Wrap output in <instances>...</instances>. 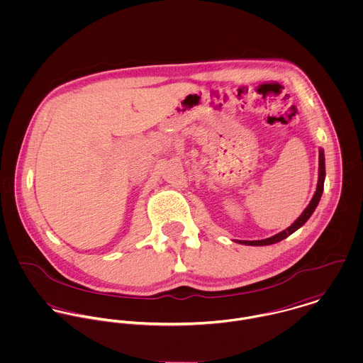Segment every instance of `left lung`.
<instances>
[{
	"label": "left lung",
	"instance_id": "8db88e82",
	"mask_svg": "<svg viewBox=\"0 0 363 363\" xmlns=\"http://www.w3.org/2000/svg\"><path fill=\"white\" fill-rule=\"evenodd\" d=\"M324 179H325L324 151L320 150L318 151V182H317V189H315V193H314L309 206L305 208V211L301 213V216L289 228H286L285 230H282V232H279V233H277V235H274L271 238H267V239H262V240H236V242L240 243V245H247V246H268V245L278 243V242L286 239L294 232H296L301 226H303L306 223V220L311 218V213L314 212V209L318 206V201H320L323 190H324Z\"/></svg>",
	"mask_w": 363,
	"mask_h": 363
}]
</instances>
